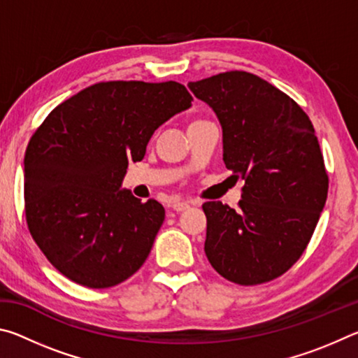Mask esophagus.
Returning <instances> with one entry per match:
<instances>
[{"mask_svg": "<svg viewBox=\"0 0 358 358\" xmlns=\"http://www.w3.org/2000/svg\"><path fill=\"white\" fill-rule=\"evenodd\" d=\"M189 207H191L189 202H173L172 203V208L175 211H185V210H187Z\"/></svg>", "mask_w": 358, "mask_h": 358, "instance_id": "1", "label": "esophagus"}]
</instances>
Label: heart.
I'll use <instances>...</instances> for the list:
<instances>
[{"label":"heart","instance_id":"obj_1","mask_svg":"<svg viewBox=\"0 0 358 358\" xmlns=\"http://www.w3.org/2000/svg\"><path fill=\"white\" fill-rule=\"evenodd\" d=\"M192 123H194V121H192Z\"/></svg>","mask_w":358,"mask_h":358}]
</instances>
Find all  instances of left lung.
Returning a JSON list of instances; mask_svg holds the SVG:
<instances>
[{
	"instance_id": "obj_1",
	"label": "left lung",
	"mask_w": 358,
	"mask_h": 358,
	"mask_svg": "<svg viewBox=\"0 0 358 358\" xmlns=\"http://www.w3.org/2000/svg\"><path fill=\"white\" fill-rule=\"evenodd\" d=\"M187 87L213 108L224 164L245 180L240 210L202 205L208 262L241 286L275 280L306 250L329 192L313 123L286 93L250 72H222Z\"/></svg>"
}]
</instances>
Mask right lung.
Returning <instances> with one entry per match:
<instances>
[{"mask_svg":"<svg viewBox=\"0 0 358 358\" xmlns=\"http://www.w3.org/2000/svg\"><path fill=\"white\" fill-rule=\"evenodd\" d=\"M181 83L101 82L48 113L25 153L31 237L59 273L85 287L117 286L141 268L166 211L121 183L153 132L191 107Z\"/></svg>","mask_w":358,"mask_h":358,"instance_id":"right-lung-1","label":"right lung"}]
</instances>
